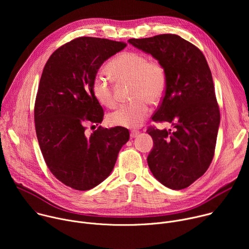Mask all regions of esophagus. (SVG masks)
<instances>
[{"instance_id":"obj_1","label":"esophagus","mask_w":249,"mask_h":249,"mask_svg":"<svg viewBox=\"0 0 249 249\" xmlns=\"http://www.w3.org/2000/svg\"><path fill=\"white\" fill-rule=\"evenodd\" d=\"M139 131H136V130H132L131 132H130V137L131 138H136L138 135H139Z\"/></svg>"}]
</instances>
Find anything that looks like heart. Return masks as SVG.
Segmentation results:
<instances>
[{
	"mask_svg": "<svg viewBox=\"0 0 249 249\" xmlns=\"http://www.w3.org/2000/svg\"><path fill=\"white\" fill-rule=\"evenodd\" d=\"M118 83L132 82L131 96L135 101L123 104L109 114L108 121L113 126L138 128L147 118L150 108L148 102H159L166 87L165 71L158 61L139 52H123L115 57L107 67ZM94 98L103 106L112 108L116 104L111 82L102 74L94 77L91 85Z\"/></svg>",
	"mask_w": 249,
	"mask_h": 249,
	"instance_id": "1",
	"label": "heart"
}]
</instances>
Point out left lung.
Masks as SVG:
<instances>
[{
	"mask_svg": "<svg viewBox=\"0 0 249 249\" xmlns=\"http://www.w3.org/2000/svg\"><path fill=\"white\" fill-rule=\"evenodd\" d=\"M128 42L151 54L165 71L164 96L152 119L173 128L148 129L154 141L149 167L164 186L186 188L206 172L215 153L221 117L210 68L203 53L178 35Z\"/></svg>",
	"mask_w": 249,
	"mask_h": 249,
	"instance_id": "obj_1",
	"label": "left lung"
}]
</instances>
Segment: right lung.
Here are the masks:
<instances>
[{
  "label": "right lung",
  "instance_id": "right-lung-1",
  "mask_svg": "<svg viewBox=\"0 0 249 249\" xmlns=\"http://www.w3.org/2000/svg\"><path fill=\"white\" fill-rule=\"evenodd\" d=\"M123 42L79 37L58 48L42 72L35 100V130L44 160L56 178L76 190H89L110 175L130 137L123 127L100 128L103 109L91 85L101 65L123 50Z\"/></svg>",
  "mask_w": 249,
  "mask_h": 249
}]
</instances>
